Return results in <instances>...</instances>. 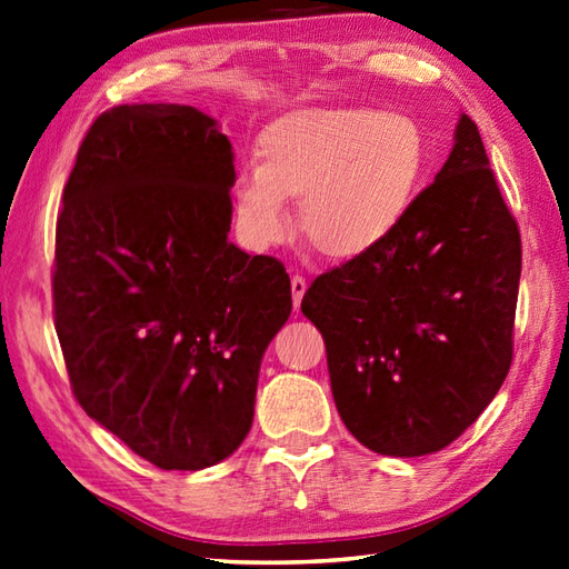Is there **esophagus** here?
<instances>
[{
  "instance_id": "esophagus-1",
  "label": "esophagus",
  "mask_w": 569,
  "mask_h": 569,
  "mask_svg": "<svg viewBox=\"0 0 569 569\" xmlns=\"http://www.w3.org/2000/svg\"><path fill=\"white\" fill-rule=\"evenodd\" d=\"M290 290H293V305L300 307V300H302L305 290H307V281L302 279L300 273H293V279H290Z\"/></svg>"
}]
</instances>
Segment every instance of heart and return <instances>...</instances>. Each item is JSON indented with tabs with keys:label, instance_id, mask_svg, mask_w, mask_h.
Wrapping results in <instances>:
<instances>
[{
	"label": "heart",
	"instance_id": "b5f03b06",
	"mask_svg": "<svg viewBox=\"0 0 569 569\" xmlns=\"http://www.w3.org/2000/svg\"><path fill=\"white\" fill-rule=\"evenodd\" d=\"M262 164L236 178L233 202L242 233L257 248L300 226L317 250L350 259L379 248L398 229L427 167V140L402 113L365 107L298 109L262 136Z\"/></svg>",
	"mask_w": 569,
	"mask_h": 569
}]
</instances>
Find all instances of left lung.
<instances>
[{"label": "left lung", "mask_w": 569, "mask_h": 569, "mask_svg": "<svg viewBox=\"0 0 569 569\" xmlns=\"http://www.w3.org/2000/svg\"><path fill=\"white\" fill-rule=\"evenodd\" d=\"M522 242L477 123L379 248L321 273L300 310L327 343L331 393L369 450L446 448L508 377Z\"/></svg>", "instance_id": "left-lung-1"}]
</instances>
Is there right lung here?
Masks as SVG:
<instances>
[{
  "label": "right lung",
  "mask_w": 569,
  "mask_h": 569,
  "mask_svg": "<svg viewBox=\"0 0 569 569\" xmlns=\"http://www.w3.org/2000/svg\"><path fill=\"white\" fill-rule=\"evenodd\" d=\"M233 183L212 117L121 104L63 188L52 293L73 396L159 469L212 467L246 441L262 355L293 310L279 259L229 242Z\"/></svg>",
  "instance_id": "right-lung-1"
}]
</instances>
